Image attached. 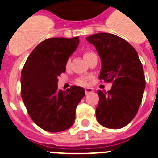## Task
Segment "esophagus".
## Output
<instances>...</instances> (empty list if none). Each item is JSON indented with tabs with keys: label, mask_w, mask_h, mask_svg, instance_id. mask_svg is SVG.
Listing matches in <instances>:
<instances>
[{
	"label": "esophagus",
	"mask_w": 158,
	"mask_h": 158,
	"mask_svg": "<svg viewBox=\"0 0 158 158\" xmlns=\"http://www.w3.org/2000/svg\"><path fill=\"white\" fill-rule=\"evenodd\" d=\"M85 94L87 95V94H89V93L93 92V89H91V88H86V89H85Z\"/></svg>",
	"instance_id": "obj_1"
}]
</instances>
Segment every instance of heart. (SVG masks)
I'll list each match as a JSON object with an SVG mask.
<instances>
[{"instance_id": "heart-1", "label": "heart", "mask_w": 158, "mask_h": 158, "mask_svg": "<svg viewBox=\"0 0 158 158\" xmlns=\"http://www.w3.org/2000/svg\"><path fill=\"white\" fill-rule=\"evenodd\" d=\"M93 54H95V53H93L91 52H85V54H84V57L85 59H87L89 56H90ZM69 65H70V60H68L67 61V63H66V66H67V68H69ZM88 80H89V78L88 77H81V78H79V79H77V84L79 85H86L87 84H88Z\"/></svg>"}]
</instances>
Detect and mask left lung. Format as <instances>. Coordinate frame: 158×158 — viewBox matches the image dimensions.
I'll return each instance as SVG.
<instances>
[{
    "instance_id": "1",
    "label": "left lung",
    "mask_w": 158,
    "mask_h": 158,
    "mask_svg": "<svg viewBox=\"0 0 158 158\" xmlns=\"http://www.w3.org/2000/svg\"><path fill=\"white\" fill-rule=\"evenodd\" d=\"M86 40L101 57L99 79L113 84L107 92L97 91V121L108 129H121L135 117L142 101L146 79L141 62L135 49L115 35L98 33Z\"/></svg>"
}]
</instances>
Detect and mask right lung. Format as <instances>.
I'll list each match as a JSON object with an SVG mask.
<instances>
[{"label":"right lung","mask_w":158,"mask_h":158,"mask_svg":"<svg viewBox=\"0 0 158 158\" xmlns=\"http://www.w3.org/2000/svg\"><path fill=\"white\" fill-rule=\"evenodd\" d=\"M79 37L50 38L40 43L27 58L21 73V96L28 113L48 132L69 129L85 89L72 86L57 89L58 76L65 72L69 56L78 47Z\"/></svg>","instance_id":"1"}]
</instances>
